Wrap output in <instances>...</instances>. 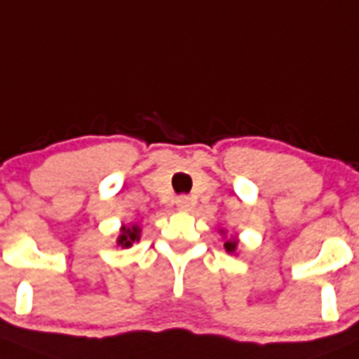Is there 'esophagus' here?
Segmentation results:
<instances>
[{"instance_id": "1", "label": "esophagus", "mask_w": 359, "mask_h": 359, "mask_svg": "<svg viewBox=\"0 0 359 359\" xmlns=\"http://www.w3.org/2000/svg\"><path fill=\"white\" fill-rule=\"evenodd\" d=\"M176 206H177V210H180V211H189L190 206H192V203H190V197H187V196L177 197Z\"/></svg>"}]
</instances>
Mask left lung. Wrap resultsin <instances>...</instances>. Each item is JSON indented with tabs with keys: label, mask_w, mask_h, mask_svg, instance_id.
<instances>
[{
	"label": "left lung",
	"mask_w": 359,
	"mask_h": 359,
	"mask_svg": "<svg viewBox=\"0 0 359 359\" xmlns=\"http://www.w3.org/2000/svg\"><path fill=\"white\" fill-rule=\"evenodd\" d=\"M224 247L229 254H234V252H236V247H238V240L236 238H233V240H227L224 243Z\"/></svg>",
	"instance_id": "obj_1"
}]
</instances>
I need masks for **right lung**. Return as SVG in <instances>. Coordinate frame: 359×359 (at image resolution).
<instances>
[{
	"label": "right lung",
	"instance_id": "right-lung-1",
	"mask_svg": "<svg viewBox=\"0 0 359 359\" xmlns=\"http://www.w3.org/2000/svg\"><path fill=\"white\" fill-rule=\"evenodd\" d=\"M139 238H141V227H139L137 224L130 225V227L123 225L121 234L118 236V245H121L123 248H128L132 247L135 241H139Z\"/></svg>",
	"mask_w": 359,
	"mask_h": 359
}]
</instances>
